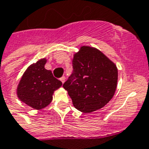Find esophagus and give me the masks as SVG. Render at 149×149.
Wrapping results in <instances>:
<instances>
[{"instance_id": "esophagus-1", "label": "esophagus", "mask_w": 149, "mask_h": 149, "mask_svg": "<svg viewBox=\"0 0 149 149\" xmlns=\"http://www.w3.org/2000/svg\"><path fill=\"white\" fill-rule=\"evenodd\" d=\"M60 80H61V81L62 83H64V81H65V77L63 76V77H61V78H60Z\"/></svg>"}]
</instances>
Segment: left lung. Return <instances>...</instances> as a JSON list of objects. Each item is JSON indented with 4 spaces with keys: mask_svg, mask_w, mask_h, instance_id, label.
Wrapping results in <instances>:
<instances>
[{
    "mask_svg": "<svg viewBox=\"0 0 149 149\" xmlns=\"http://www.w3.org/2000/svg\"><path fill=\"white\" fill-rule=\"evenodd\" d=\"M72 66V74L63 87L74 107L84 113H91L106 106L116 91V65L100 50L82 47L74 54Z\"/></svg>",
    "mask_w": 149,
    "mask_h": 149,
    "instance_id": "obj_1",
    "label": "left lung"
}]
</instances>
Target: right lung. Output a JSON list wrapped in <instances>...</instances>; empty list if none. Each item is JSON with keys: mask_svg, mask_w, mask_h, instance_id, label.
Listing matches in <instances>:
<instances>
[{"mask_svg": "<svg viewBox=\"0 0 149 149\" xmlns=\"http://www.w3.org/2000/svg\"><path fill=\"white\" fill-rule=\"evenodd\" d=\"M42 59L27 68L21 79L17 94L21 101L36 109L44 108L52 101V95L62 82L54 78L51 71L45 69Z\"/></svg>", "mask_w": 149, "mask_h": 149, "instance_id": "obj_1", "label": "right lung"}]
</instances>
